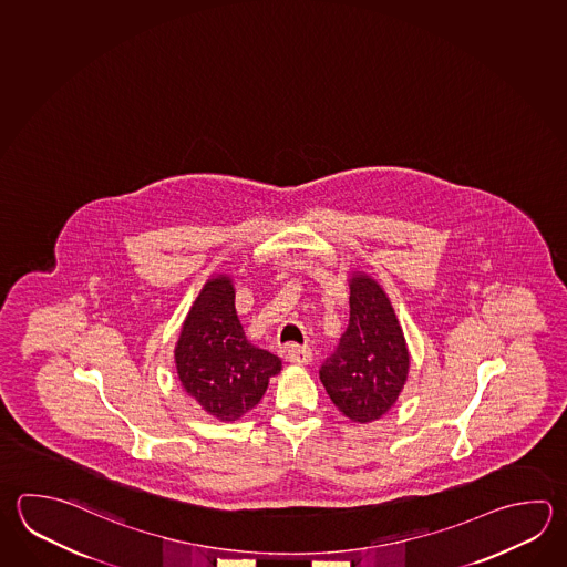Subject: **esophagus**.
<instances>
[{
	"instance_id": "obj_1",
	"label": "esophagus",
	"mask_w": 567,
	"mask_h": 567,
	"mask_svg": "<svg viewBox=\"0 0 567 567\" xmlns=\"http://www.w3.org/2000/svg\"><path fill=\"white\" fill-rule=\"evenodd\" d=\"M286 360L291 364H308L311 360V350L308 346H286Z\"/></svg>"
}]
</instances>
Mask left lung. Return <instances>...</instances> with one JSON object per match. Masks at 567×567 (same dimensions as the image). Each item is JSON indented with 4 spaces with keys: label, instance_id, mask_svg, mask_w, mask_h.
Wrapping results in <instances>:
<instances>
[{
    "label": "left lung",
    "instance_id": "left-lung-1",
    "mask_svg": "<svg viewBox=\"0 0 567 567\" xmlns=\"http://www.w3.org/2000/svg\"><path fill=\"white\" fill-rule=\"evenodd\" d=\"M409 374V350L386 293L374 279L355 276L350 284V323L320 380L333 404L355 422H372L389 412Z\"/></svg>",
    "mask_w": 567,
    "mask_h": 567
}]
</instances>
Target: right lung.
Instances as JSON below:
<instances>
[{
	"label": "right lung",
	"instance_id": "1",
	"mask_svg": "<svg viewBox=\"0 0 567 567\" xmlns=\"http://www.w3.org/2000/svg\"><path fill=\"white\" fill-rule=\"evenodd\" d=\"M183 389L219 421H237L266 394L281 370L278 355L247 342L235 311L229 278L209 279L200 289L175 348Z\"/></svg>",
	"mask_w": 567,
	"mask_h": 567
}]
</instances>
